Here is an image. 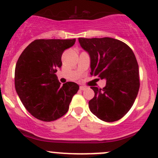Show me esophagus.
Here are the masks:
<instances>
[{
    "mask_svg": "<svg viewBox=\"0 0 158 158\" xmlns=\"http://www.w3.org/2000/svg\"><path fill=\"white\" fill-rule=\"evenodd\" d=\"M79 89H80V90L83 91V90H85V89H86V87H85V86H82H82L79 87Z\"/></svg>",
    "mask_w": 158,
    "mask_h": 158,
    "instance_id": "obj_1",
    "label": "esophagus"
}]
</instances>
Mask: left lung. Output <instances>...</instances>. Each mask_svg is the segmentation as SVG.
<instances>
[{"label": "left lung", "mask_w": 158, "mask_h": 158, "mask_svg": "<svg viewBox=\"0 0 158 158\" xmlns=\"http://www.w3.org/2000/svg\"><path fill=\"white\" fill-rule=\"evenodd\" d=\"M79 42L90 57L91 76L106 80L102 89L91 87L95 92L89 102L91 112L104 122L119 120L133 106L139 90V70L133 51L114 38H79Z\"/></svg>", "instance_id": "obj_1"}]
</instances>
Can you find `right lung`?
I'll return each instance as SVG.
<instances>
[{"label": "right lung", "instance_id": "obj_1", "mask_svg": "<svg viewBox=\"0 0 158 158\" xmlns=\"http://www.w3.org/2000/svg\"><path fill=\"white\" fill-rule=\"evenodd\" d=\"M73 40H36L19 57L15 68V89L26 109L44 122L56 120L69 109L79 86L73 82L60 85L55 73L61 57L73 47Z\"/></svg>", "mask_w": 158, "mask_h": 158}]
</instances>
